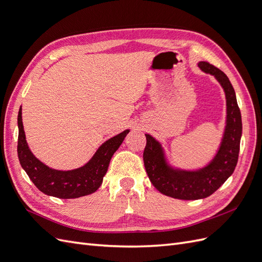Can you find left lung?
I'll return each mask as SVG.
<instances>
[{"instance_id":"8db88e82","label":"left lung","mask_w":262,"mask_h":262,"mask_svg":"<svg viewBox=\"0 0 262 262\" xmlns=\"http://www.w3.org/2000/svg\"><path fill=\"white\" fill-rule=\"evenodd\" d=\"M199 67L204 72L216 77L226 95V129L215 158L207 167L198 171L170 169L165 163L160 143L145 134L146 145L143 161L150 182L163 194L181 200L203 199L215 192L233 173L239 154L243 130L242 115L233 86L225 73L211 63L202 61L199 63Z\"/></svg>"}]
</instances>
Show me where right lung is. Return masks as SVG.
Wrapping results in <instances>:
<instances>
[{
	"mask_svg": "<svg viewBox=\"0 0 262 262\" xmlns=\"http://www.w3.org/2000/svg\"><path fill=\"white\" fill-rule=\"evenodd\" d=\"M18 160L30 180L41 192L60 199H75L91 194L100 187L102 178L106 175L110 160L121 145L129 130L109 139L102 144L92 160L81 168L61 171L49 168L30 152L25 139L21 121V107L18 117Z\"/></svg>",
	"mask_w": 262,
	"mask_h": 262,
	"instance_id": "right-lung-1",
	"label": "right lung"
}]
</instances>
